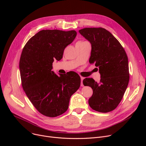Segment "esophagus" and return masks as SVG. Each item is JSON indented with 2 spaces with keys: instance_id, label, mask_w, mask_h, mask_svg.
<instances>
[{
  "instance_id": "1",
  "label": "esophagus",
  "mask_w": 146,
  "mask_h": 146,
  "mask_svg": "<svg viewBox=\"0 0 146 146\" xmlns=\"http://www.w3.org/2000/svg\"><path fill=\"white\" fill-rule=\"evenodd\" d=\"M80 79H81V86H83V80L84 79V78L82 77V76H81L80 77Z\"/></svg>"
}]
</instances>
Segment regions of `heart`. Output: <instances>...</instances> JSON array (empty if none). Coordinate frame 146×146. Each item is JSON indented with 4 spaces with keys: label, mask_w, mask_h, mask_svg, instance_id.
I'll return each mask as SVG.
<instances>
[{
    "label": "heart",
    "mask_w": 146,
    "mask_h": 146,
    "mask_svg": "<svg viewBox=\"0 0 146 146\" xmlns=\"http://www.w3.org/2000/svg\"><path fill=\"white\" fill-rule=\"evenodd\" d=\"M82 42V41H79L78 42Z\"/></svg>",
    "instance_id": "heart-1"
}]
</instances>
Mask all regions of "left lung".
Listing matches in <instances>:
<instances>
[{
  "instance_id": "left-lung-1",
  "label": "left lung",
  "mask_w": 146,
  "mask_h": 146,
  "mask_svg": "<svg viewBox=\"0 0 146 146\" xmlns=\"http://www.w3.org/2000/svg\"><path fill=\"white\" fill-rule=\"evenodd\" d=\"M92 45L90 64L101 73L100 82L85 78L83 85L93 89L89 105L94 110L106 113L115 109L124 95L129 79L128 57L115 37L105 28H85L79 31Z\"/></svg>"
}]
</instances>
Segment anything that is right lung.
<instances>
[{"mask_svg": "<svg viewBox=\"0 0 146 146\" xmlns=\"http://www.w3.org/2000/svg\"><path fill=\"white\" fill-rule=\"evenodd\" d=\"M76 35L74 30L43 29L23 48L19 61L22 86L31 102L44 116L56 117L64 113L71 96L80 86L76 72L58 76L52 71L54 60L62 58L65 48Z\"/></svg>", "mask_w": 146, "mask_h": 146, "instance_id": "obj_1", "label": "right lung"}]
</instances>
